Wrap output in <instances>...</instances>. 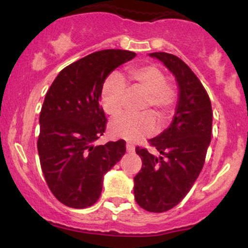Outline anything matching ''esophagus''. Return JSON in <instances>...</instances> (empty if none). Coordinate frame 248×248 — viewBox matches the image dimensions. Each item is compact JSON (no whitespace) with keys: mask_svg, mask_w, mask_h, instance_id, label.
Instances as JSON below:
<instances>
[{"mask_svg":"<svg viewBox=\"0 0 248 248\" xmlns=\"http://www.w3.org/2000/svg\"><path fill=\"white\" fill-rule=\"evenodd\" d=\"M126 149H127L128 153H134V152H135V147H134L133 144H130V143H127L126 144Z\"/></svg>","mask_w":248,"mask_h":248,"instance_id":"34e87169","label":"esophagus"}]
</instances>
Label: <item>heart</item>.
I'll list each match as a JSON object with an SVG mask.
<instances>
[{"instance_id": "b5f03b06", "label": "heart", "mask_w": 248, "mask_h": 248, "mask_svg": "<svg viewBox=\"0 0 248 248\" xmlns=\"http://www.w3.org/2000/svg\"><path fill=\"white\" fill-rule=\"evenodd\" d=\"M128 77L133 87H139L147 93L144 108H152L162 124L171 116L177 93L172 85L168 84L166 75L155 65L133 67L128 70ZM127 86L124 78L118 73H112L105 79L100 92V102L105 112L116 115L124 108ZM156 119L152 112L141 114H122L110 122L109 132L115 138H121L130 142L140 141L155 133Z\"/></svg>"}]
</instances>
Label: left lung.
Instances as JSON below:
<instances>
[{
    "label": "left lung",
    "mask_w": 248,
    "mask_h": 248,
    "mask_svg": "<svg viewBox=\"0 0 248 248\" xmlns=\"http://www.w3.org/2000/svg\"><path fill=\"white\" fill-rule=\"evenodd\" d=\"M149 56L175 76L178 101L170 126L149 140L161 156L135 148L142 168L134 177V195L142 209L166 212L186 197L203 169L211 142L212 107L205 88L182 59L167 52Z\"/></svg>",
    "instance_id": "1"
}]
</instances>
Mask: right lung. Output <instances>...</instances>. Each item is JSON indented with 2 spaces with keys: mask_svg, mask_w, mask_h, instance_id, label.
Returning <instances> with one entry per match:
<instances>
[{
  "mask_svg": "<svg viewBox=\"0 0 248 248\" xmlns=\"http://www.w3.org/2000/svg\"><path fill=\"white\" fill-rule=\"evenodd\" d=\"M135 56L114 49L91 53L62 69L45 95L37 148L45 181L64 205L92 206L101 195L105 173L126 153L124 140L104 146L93 142L106 129L99 104L102 84Z\"/></svg>",
  "mask_w": 248,
  "mask_h": 248,
  "instance_id": "obj_1",
  "label": "right lung"
}]
</instances>
